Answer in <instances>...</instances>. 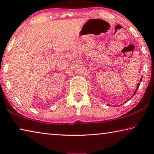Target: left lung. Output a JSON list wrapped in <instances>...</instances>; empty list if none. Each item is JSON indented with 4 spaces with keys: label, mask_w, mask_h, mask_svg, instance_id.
<instances>
[{
    "label": "left lung",
    "mask_w": 154,
    "mask_h": 154,
    "mask_svg": "<svg viewBox=\"0 0 154 154\" xmlns=\"http://www.w3.org/2000/svg\"><path fill=\"white\" fill-rule=\"evenodd\" d=\"M141 80H142V78H140V82H141ZM139 85H140V83H138L137 88V89H136V90H135V91H134V94H133V96H134V95L135 94H136V92H137V89H138V88H139Z\"/></svg>",
    "instance_id": "obj_1"
}]
</instances>
